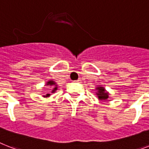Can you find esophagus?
Wrapping results in <instances>:
<instances>
[{
	"instance_id": "esophagus-1",
	"label": "esophagus",
	"mask_w": 149,
	"mask_h": 149,
	"mask_svg": "<svg viewBox=\"0 0 149 149\" xmlns=\"http://www.w3.org/2000/svg\"><path fill=\"white\" fill-rule=\"evenodd\" d=\"M79 81H80V79H77V80H76V81H75V82H77V83H79Z\"/></svg>"
}]
</instances>
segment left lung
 Listing matches in <instances>:
<instances>
[{
  "label": "left lung",
  "instance_id": "left-lung-1",
  "mask_svg": "<svg viewBox=\"0 0 149 149\" xmlns=\"http://www.w3.org/2000/svg\"><path fill=\"white\" fill-rule=\"evenodd\" d=\"M96 95H97V97L99 100H106L109 98V93L106 92V90L105 89V88L102 86H99L96 88Z\"/></svg>",
  "mask_w": 149,
  "mask_h": 149
}]
</instances>
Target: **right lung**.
Here are the masks:
<instances>
[{
	"mask_svg": "<svg viewBox=\"0 0 149 149\" xmlns=\"http://www.w3.org/2000/svg\"><path fill=\"white\" fill-rule=\"evenodd\" d=\"M46 85L49 86V87H52V88H53V89H52V91H51L52 93H54V92H55L56 90L57 89V85H56V83L53 80L48 81ZM49 95H50V94L48 93V94H47L46 95H43V97H48V96H49Z\"/></svg>",
	"mask_w": 149,
	"mask_h": 149,
	"instance_id": "obj_1",
	"label": "right lung"
}]
</instances>
